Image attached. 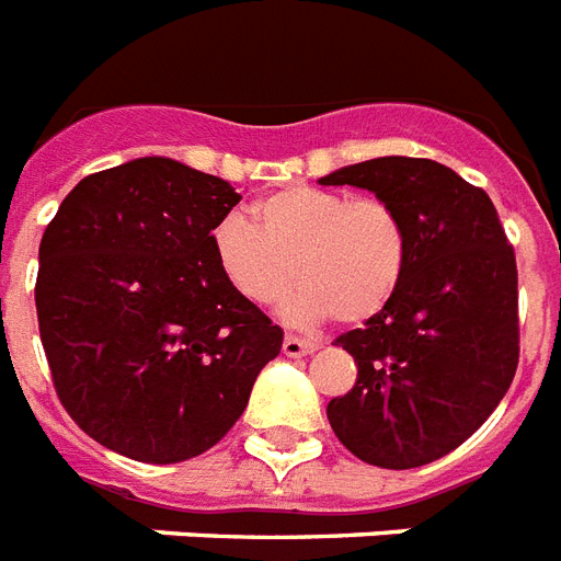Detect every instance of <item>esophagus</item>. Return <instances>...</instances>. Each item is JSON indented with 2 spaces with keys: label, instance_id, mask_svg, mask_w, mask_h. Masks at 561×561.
Returning a JSON list of instances; mask_svg holds the SVG:
<instances>
[{
  "label": "esophagus",
  "instance_id": "obj_1",
  "mask_svg": "<svg viewBox=\"0 0 561 561\" xmlns=\"http://www.w3.org/2000/svg\"><path fill=\"white\" fill-rule=\"evenodd\" d=\"M318 344L309 342V339H298V335H286L284 339V353L289 358H298V356H307V353H316Z\"/></svg>",
  "mask_w": 561,
  "mask_h": 561
}]
</instances>
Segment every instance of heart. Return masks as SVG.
<instances>
[{
  "mask_svg": "<svg viewBox=\"0 0 561 561\" xmlns=\"http://www.w3.org/2000/svg\"><path fill=\"white\" fill-rule=\"evenodd\" d=\"M228 214L210 231V249L228 286L245 304H284L295 324H365L397 298L411 260V234L388 199L316 185H289Z\"/></svg>",
  "mask_w": 561,
  "mask_h": 561,
  "instance_id": "heart-1",
  "label": "heart"
}]
</instances>
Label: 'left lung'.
Instances as JSON below:
<instances>
[{"label": "left lung", "mask_w": 561, "mask_h": 561, "mask_svg": "<svg viewBox=\"0 0 561 561\" xmlns=\"http://www.w3.org/2000/svg\"><path fill=\"white\" fill-rule=\"evenodd\" d=\"M321 185H353L405 219L400 293L342 333L356 385L327 405L335 437L370 466L414 469L449 455L495 411L518 367V268L483 187L432 159L385 156Z\"/></svg>", "instance_id": "8db88e82"}]
</instances>
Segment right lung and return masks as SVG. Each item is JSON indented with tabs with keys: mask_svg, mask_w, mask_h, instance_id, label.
Masks as SVG:
<instances>
[{
	"mask_svg": "<svg viewBox=\"0 0 561 561\" xmlns=\"http://www.w3.org/2000/svg\"><path fill=\"white\" fill-rule=\"evenodd\" d=\"M240 194L147 156L80 179L39 243V339L62 408L141 463L208 451L284 330L228 286L210 231Z\"/></svg>",
	"mask_w": 561,
	"mask_h": 561,
	"instance_id": "obj_1",
	"label": "right lung"
}]
</instances>
